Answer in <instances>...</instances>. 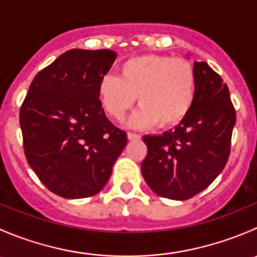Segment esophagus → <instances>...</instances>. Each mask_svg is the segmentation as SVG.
I'll return each instance as SVG.
<instances>
[{
  "mask_svg": "<svg viewBox=\"0 0 257 257\" xmlns=\"http://www.w3.org/2000/svg\"><path fill=\"white\" fill-rule=\"evenodd\" d=\"M128 139L129 141H139V139H141V136L136 133H128Z\"/></svg>",
  "mask_w": 257,
  "mask_h": 257,
  "instance_id": "1",
  "label": "esophagus"
}]
</instances>
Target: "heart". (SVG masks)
<instances>
[{
	"mask_svg": "<svg viewBox=\"0 0 257 257\" xmlns=\"http://www.w3.org/2000/svg\"><path fill=\"white\" fill-rule=\"evenodd\" d=\"M196 76L186 59L162 54L132 57L119 67V77L107 74L98 87L100 102L113 119L123 120L136 97L141 105L132 116L134 128H170L184 120L195 99Z\"/></svg>",
	"mask_w": 257,
	"mask_h": 257,
	"instance_id": "obj_1",
	"label": "heart"
}]
</instances>
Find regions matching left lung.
<instances>
[{
    "instance_id": "8db88e82",
    "label": "left lung",
    "mask_w": 257,
    "mask_h": 257,
    "mask_svg": "<svg viewBox=\"0 0 257 257\" xmlns=\"http://www.w3.org/2000/svg\"><path fill=\"white\" fill-rule=\"evenodd\" d=\"M196 92L188 115L173 131L144 136L142 174L157 195L186 200L216 179L226 165L236 113L227 85L206 62H195Z\"/></svg>"
}]
</instances>
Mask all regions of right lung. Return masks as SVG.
<instances>
[{"label": "right lung", "instance_id": "add662e5", "mask_svg": "<svg viewBox=\"0 0 257 257\" xmlns=\"http://www.w3.org/2000/svg\"><path fill=\"white\" fill-rule=\"evenodd\" d=\"M115 58L110 49L64 52L36 74L21 105L26 159L43 185L62 198L99 193L128 142L105 116L98 94Z\"/></svg>", "mask_w": 257, "mask_h": 257}]
</instances>
